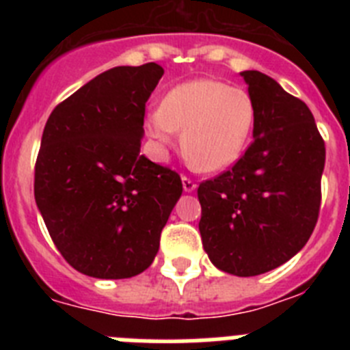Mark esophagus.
Listing matches in <instances>:
<instances>
[{
	"instance_id": "esophagus-1",
	"label": "esophagus",
	"mask_w": 350,
	"mask_h": 350,
	"mask_svg": "<svg viewBox=\"0 0 350 350\" xmlns=\"http://www.w3.org/2000/svg\"><path fill=\"white\" fill-rule=\"evenodd\" d=\"M182 185H184L185 193H191V191L196 189V182L191 180L189 177H182Z\"/></svg>"
}]
</instances>
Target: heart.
Instances as JSON below:
<instances>
[{"label":"heart","instance_id":"1","mask_svg":"<svg viewBox=\"0 0 350 350\" xmlns=\"http://www.w3.org/2000/svg\"><path fill=\"white\" fill-rule=\"evenodd\" d=\"M256 124V105L242 88L198 79L173 88L145 117V131L165 154L182 131L187 159L203 172L231 166L245 150Z\"/></svg>","mask_w":350,"mask_h":350}]
</instances>
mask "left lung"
I'll use <instances>...</instances> for the list:
<instances>
[{
    "label": "left lung",
    "mask_w": 350,
    "mask_h": 350,
    "mask_svg": "<svg viewBox=\"0 0 350 350\" xmlns=\"http://www.w3.org/2000/svg\"><path fill=\"white\" fill-rule=\"evenodd\" d=\"M256 105L245 154L198 187L200 233L210 261L254 277L308 242L321 208L326 147L308 107L261 71H242Z\"/></svg>",
    "instance_id": "1"
}]
</instances>
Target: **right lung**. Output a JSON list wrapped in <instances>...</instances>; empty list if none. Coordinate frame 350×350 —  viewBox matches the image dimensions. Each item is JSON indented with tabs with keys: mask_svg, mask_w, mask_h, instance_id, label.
<instances>
[{
	"mask_svg": "<svg viewBox=\"0 0 350 350\" xmlns=\"http://www.w3.org/2000/svg\"><path fill=\"white\" fill-rule=\"evenodd\" d=\"M165 70L117 66L52 110L35 165V200L77 271L129 279L152 265L182 194L180 175L140 154L145 103Z\"/></svg>",
	"mask_w": 350,
	"mask_h": 350,
	"instance_id": "1",
	"label": "right lung"
}]
</instances>
